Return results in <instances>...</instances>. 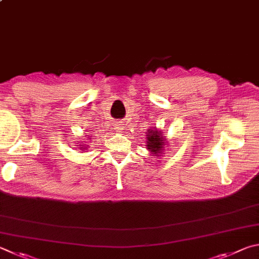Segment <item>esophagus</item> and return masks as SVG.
I'll use <instances>...</instances> for the list:
<instances>
[{
	"label": "esophagus",
	"mask_w": 259,
	"mask_h": 259,
	"mask_svg": "<svg viewBox=\"0 0 259 259\" xmlns=\"http://www.w3.org/2000/svg\"><path fill=\"white\" fill-rule=\"evenodd\" d=\"M122 127H124V126H122V124H118V125H117L116 128L118 130V132H121V131H122Z\"/></svg>",
	"instance_id": "34e87169"
}]
</instances>
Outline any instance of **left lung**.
Masks as SVG:
<instances>
[{"label":"left lung","mask_w":259,"mask_h":259,"mask_svg":"<svg viewBox=\"0 0 259 259\" xmlns=\"http://www.w3.org/2000/svg\"><path fill=\"white\" fill-rule=\"evenodd\" d=\"M146 146L147 149L153 156H159L162 149L166 146V139L162 138V133L157 130V127H152L151 130H148L146 132Z\"/></svg>","instance_id":"obj_1"}]
</instances>
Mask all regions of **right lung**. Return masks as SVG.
<instances>
[{"mask_svg": "<svg viewBox=\"0 0 259 259\" xmlns=\"http://www.w3.org/2000/svg\"><path fill=\"white\" fill-rule=\"evenodd\" d=\"M80 147H84V148H83V149H86V147H85V146H84V144H83V146H80Z\"/></svg>", "mask_w": 259, "mask_h": 259, "instance_id": "obj_1", "label": "right lung"}]
</instances>
